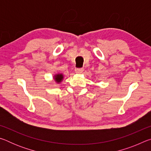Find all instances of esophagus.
<instances>
[{
  "mask_svg": "<svg viewBox=\"0 0 151 151\" xmlns=\"http://www.w3.org/2000/svg\"><path fill=\"white\" fill-rule=\"evenodd\" d=\"M84 68H76L75 69V72L76 73H82L83 72Z\"/></svg>",
  "mask_w": 151,
  "mask_h": 151,
  "instance_id": "obj_1",
  "label": "esophagus"
}]
</instances>
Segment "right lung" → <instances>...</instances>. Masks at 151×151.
I'll return each instance as SVG.
<instances>
[{
	"mask_svg": "<svg viewBox=\"0 0 151 151\" xmlns=\"http://www.w3.org/2000/svg\"><path fill=\"white\" fill-rule=\"evenodd\" d=\"M63 78H64V76L63 74H61V73L56 74V75H55V76H53V79H54V81L57 83H61L62 81L63 80Z\"/></svg>",
	"mask_w": 151,
	"mask_h": 151,
	"instance_id": "1",
	"label": "right lung"
}]
</instances>
